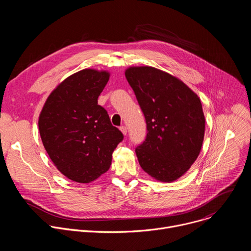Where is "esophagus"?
<instances>
[{"label": "esophagus", "instance_id": "1", "mask_svg": "<svg viewBox=\"0 0 251 251\" xmlns=\"http://www.w3.org/2000/svg\"><path fill=\"white\" fill-rule=\"evenodd\" d=\"M120 130H121V132L123 133V135H126V134H127V128H126V126H121V127H120Z\"/></svg>", "mask_w": 251, "mask_h": 251}]
</instances>
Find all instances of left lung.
<instances>
[{
  "instance_id": "1",
  "label": "left lung",
  "mask_w": 251,
  "mask_h": 251,
  "mask_svg": "<svg viewBox=\"0 0 251 251\" xmlns=\"http://www.w3.org/2000/svg\"><path fill=\"white\" fill-rule=\"evenodd\" d=\"M147 135L135 149L141 168L156 180L173 182L197 160L204 137V115L198 95L183 81L151 66L125 71Z\"/></svg>"
}]
</instances>
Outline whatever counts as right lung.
I'll return each instance as SVG.
<instances>
[{"label": "right lung", "mask_w": 251, "mask_h": 251, "mask_svg": "<svg viewBox=\"0 0 251 251\" xmlns=\"http://www.w3.org/2000/svg\"><path fill=\"white\" fill-rule=\"evenodd\" d=\"M109 74L83 69L64 79L48 97L39 118L43 144L57 170L76 183H90L109 170L123 140L98 96Z\"/></svg>", "instance_id": "1"}]
</instances>
